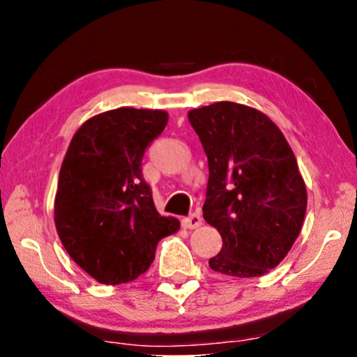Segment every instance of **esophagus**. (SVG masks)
<instances>
[{
    "label": "esophagus",
    "mask_w": 357,
    "mask_h": 357,
    "mask_svg": "<svg viewBox=\"0 0 357 357\" xmlns=\"http://www.w3.org/2000/svg\"><path fill=\"white\" fill-rule=\"evenodd\" d=\"M183 226L190 229V231H192V229H197L202 226V218H199V214H192V216L183 219Z\"/></svg>",
    "instance_id": "34e87169"
}]
</instances>
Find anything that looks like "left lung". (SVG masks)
<instances>
[{"instance_id": "left-lung-1", "label": "left lung", "mask_w": 357, "mask_h": 357, "mask_svg": "<svg viewBox=\"0 0 357 357\" xmlns=\"http://www.w3.org/2000/svg\"><path fill=\"white\" fill-rule=\"evenodd\" d=\"M188 120L208 158L203 218L222 237L209 266L226 276L266 275L305 218V182L289 143L270 116L236 102L193 109Z\"/></svg>"}]
</instances>
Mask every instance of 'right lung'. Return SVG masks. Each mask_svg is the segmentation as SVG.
<instances>
[{
    "instance_id": "1",
    "label": "right lung",
    "mask_w": 357,
    "mask_h": 357,
    "mask_svg": "<svg viewBox=\"0 0 357 357\" xmlns=\"http://www.w3.org/2000/svg\"><path fill=\"white\" fill-rule=\"evenodd\" d=\"M169 121L165 110L120 109L91 116L73 136L55 195V226L68 255L102 284L148 271L158 242L180 229L160 216L141 160Z\"/></svg>"
}]
</instances>
